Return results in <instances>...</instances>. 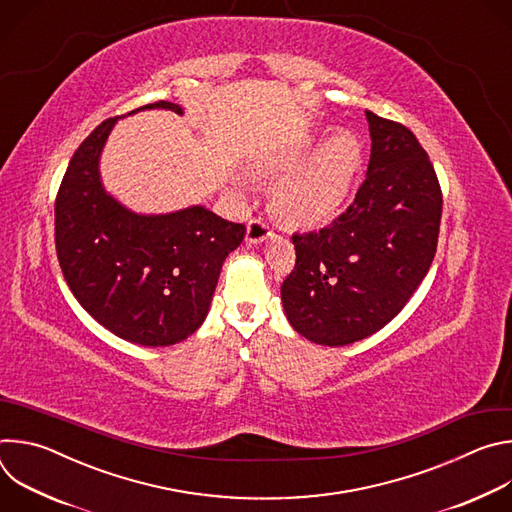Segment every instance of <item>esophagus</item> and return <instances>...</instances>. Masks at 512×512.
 <instances>
[{
	"mask_svg": "<svg viewBox=\"0 0 512 512\" xmlns=\"http://www.w3.org/2000/svg\"><path fill=\"white\" fill-rule=\"evenodd\" d=\"M271 235L269 225L263 221V218H251L247 223V241L249 243H261Z\"/></svg>",
	"mask_w": 512,
	"mask_h": 512,
	"instance_id": "obj_1",
	"label": "esophagus"
}]
</instances>
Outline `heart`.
I'll use <instances>...</instances> for the list:
<instances>
[{"label":"heart","mask_w":512,"mask_h":512,"mask_svg":"<svg viewBox=\"0 0 512 512\" xmlns=\"http://www.w3.org/2000/svg\"><path fill=\"white\" fill-rule=\"evenodd\" d=\"M358 168L360 145L348 131L328 135L318 148L314 137L289 145L265 164V172L281 178L273 210L291 225H322L344 202Z\"/></svg>","instance_id":"1"}]
</instances>
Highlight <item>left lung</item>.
Returning a JSON list of instances; mask_svg holds the SVG:
<instances>
[{
  "label": "left lung",
  "mask_w": 512,
  "mask_h": 512,
  "mask_svg": "<svg viewBox=\"0 0 512 512\" xmlns=\"http://www.w3.org/2000/svg\"><path fill=\"white\" fill-rule=\"evenodd\" d=\"M371 160L354 200L334 221L294 233L296 265L281 283L289 324L324 346H344L389 324L431 267L442 188L403 123L367 111Z\"/></svg>",
  "instance_id": "1"
}]
</instances>
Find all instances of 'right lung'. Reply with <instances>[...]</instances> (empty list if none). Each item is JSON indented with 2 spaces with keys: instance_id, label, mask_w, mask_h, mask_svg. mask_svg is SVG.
<instances>
[{
  "instance_id": "right-lung-1",
  "label": "right lung",
  "mask_w": 512,
  "mask_h": 512,
  "mask_svg": "<svg viewBox=\"0 0 512 512\" xmlns=\"http://www.w3.org/2000/svg\"><path fill=\"white\" fill-rule=\"evenodd\" d=\"M154 107L182 113L170 101L139 109ZM115 121L97 125L64 172L54 202L58 263L79 304L115 336L141 346L176 344L204 322L245 225L202 206L143 216L105 194L99 154Z\"/></svg>"
}]
</instances>
